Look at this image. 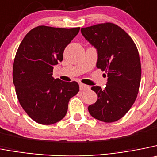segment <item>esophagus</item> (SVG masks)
Here are the masks:
<instances>
[{
  "label": "esophagus",
  "instance_id": "34e87169",
  "mask_svg": "<svg viewBox=\"0 0 157 157\" xmlns=\"http://www.w3.org/2000/svg\"><path fill=\"white\" fill-rule=\"evenodd\" d=\"M79 89L81 91H86V90H89L90 89V87L89 86H86V85L82 84V83H80L79 84Z\"/></svg>",
  "mask_w": 157,
  "mask_h": 157
}]
</instances>
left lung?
<instances>
[{
  "label": "left lung",
  "mask_w": 157,
  "mask_h": 157,
  "mask_svg": "<svg viewBox=\"0 0 157 157\" xmlns=\"http://www.w3.org/2000/svg\"><path fill=\"white\" fill-rule=\"evenodd\" d=\"M81 32L96 49L97 68L107 75L104 89L91 88L97 100L89 106V112L101 121H117L130 110L139 93L142 70L138 49L128 34L113 23L82 28Z\"/></svg>",
  "instance_id": "8db88e82"
}]
</instances>
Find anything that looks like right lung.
<instances>
[{"mask_svg":"<svg viewBox=\"0 0 157 157\" xmlns=\"http://www.w3.org/2000/svg\"><path fill=\"white\" fill-rule=\"evenodd\" d=\"M79 29L40 25L30 30L18 47L13 83L21 107L37 123L48 125L64 118L69 100L79 91L76 82L52 76L54 66L62 61L64 49Z\"/></svg>","mask_w":157,"mask_h":157,"instance_id":"right-lung-1","label":"right lung"}]
</instances>
